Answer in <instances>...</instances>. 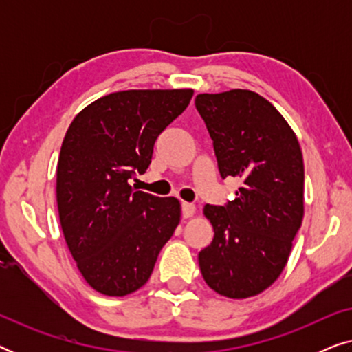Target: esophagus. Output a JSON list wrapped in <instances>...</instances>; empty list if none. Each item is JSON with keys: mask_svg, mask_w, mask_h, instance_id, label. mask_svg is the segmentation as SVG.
Listing matches in <instances>:
<instances>
[{"mask_svg": "<svg viewBox=\"0 0 352 352\" xmlns=\"http://www.w3.org/2000/svg\"><path fill=\"white\" fill-rule=\"evenodd\" d=\"M181 208H182V216H184V218H192L197 210L194 204H187V201H182Z\"/></svg>", "mask_w": 352, "mask_h": 352, "instance_id": "1", "label": "esophagus"}]
</instances>
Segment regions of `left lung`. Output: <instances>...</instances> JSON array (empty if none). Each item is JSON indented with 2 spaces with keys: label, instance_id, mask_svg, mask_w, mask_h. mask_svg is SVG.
Segmentation results:
<instances>
[{
  "label": "left lung",
  "instance_id": "left-lung-1",
  "mask_svg": "<svg viewBox=\"0 0 352 352\" xmlns=\"http://www.w3.org/2000/svg\"><path fill=\"white\" fill-rule=\"evenodd\" d=\"M195 107L213 141L221 177L242 179L234 200L204 208L214 237L199 253L201 276L223 296H254L280 276L301 228L300 142L277 109L253 91L199 94Z\"/></svg>",
  "mask_w": 352,
  "mask_h": 352
}]
</instances>
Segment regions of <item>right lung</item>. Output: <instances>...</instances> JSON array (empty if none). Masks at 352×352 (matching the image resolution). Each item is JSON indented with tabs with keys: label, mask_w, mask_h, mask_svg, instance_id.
Returning a JSON list of instances; mask_svg holds the SVG:
<instances>
[{
	"label": "right lung",
	"mask_w": 352,
	"mask_h": 352,
	"mask_svg": "<svg viewBox=\"0 0 352 352\" xmlns=\"http://www.w3.org/2000/svg\"><path fill=\"white\" fill-rule=\"evenodd\" d=\"M192 89H128L74 118L57 163V208L67 247L96 292L124 296L148 280L181 219L175 197L134 190L153 144L184 112Z\"/></svg>",
	"instance_id": "1"
}]
</instances>
